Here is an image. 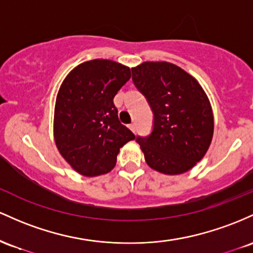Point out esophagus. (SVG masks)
I'll list each match as a JSON object with an SVG mask.
<instances>
[{
    "label": "esophagus",
    "mask_w": 253,
    "mask_h": 253,
    "mask_svg": "<svg viewBox=\"0 0 253 253\" xmlns=\"http://www.w3.org/2000/svg\"><path fill=\"white\" fill-rule=\"evenodd\" d=\"M129 127H130V130H131L132 132H135V131H136V124H135V123H131V124H130Z\"/></svg>",
    "instance_id": "esophagus-1"
}]
</instances>
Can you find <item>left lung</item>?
Masks as SVG:
<instances>
[{"label": "left lung", "instance_id": "8db88e82", "mask_svg": "<svg viewBox=\"0 0 253 253\" xmlns=\"http://www.w3.org/2000/svg\"><path fill=\"white\" fill-rule=\"evenodd\" d=\"M131 72L153 112L152 132L136 136L146 163L164 174L189 171L204 157L212 138L208 96L191 75L169 62H144Z\"/></svg>", "mask_w": 253, "mask_h": 253}]
</instances>
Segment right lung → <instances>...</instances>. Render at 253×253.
<instances>
[{
  "mask_svg": "<svg viewBox=\"0 0 253 253\" xmlns=\"http://www.w3.org/2000/svg\"><path fill=\"white\" fill-rule=\"evenodd\" d=\"M131 78L126 65L93 59L73 69L56 98L53 135L61 155L86 177L105 174L115 167L119 148L134 140L119 122L113 104Z\"/></svg>",
  "mask_w": 253,
  "mask_h": 253,
  "instance_id": "add662e5",
  "label": "right lung"
}]
</instances>
